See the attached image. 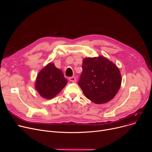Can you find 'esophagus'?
<instances>
[{"instance_id": "esophagus-1", "label": "esophagus", "mask_w": 152, "mask_h": 152, "mask_svg": "<svg viewBox=\"0 0 152 152\" xmlns=\"http://www.w3.org/2000/svg\"><path fill=\"white\" fill-rule=\"evenodd\" d=\"M69 80L71 82H73V83H75L76 81V79L75 77H69Z\"/></svg>"}]
</instances>
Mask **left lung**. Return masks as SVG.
I'll list each match as a JSON object with an SVG mask.
<instances>
[{"label": "left lung", "mask_w": 152, "mask_h": 152, "mask_svg": "<svg viewBox=\"0 0 152 152\" xmlns=\"http://www.w3.org/2000/svg\"><path fill=\"white\" fill-rule=\"evenodd\" d=\"M78 85L85 96L97 104L113 99L120 88L121 76L118 68L106 58H86Z\"/></svg>", "instance_id": "left-lung-1"}]
</instances>
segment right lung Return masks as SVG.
<instances>
[{"label":"right lung","instance_id":"add662e5","mask_svg":"<svg viewBox=\"0 0 152 152\" xmlns=\"http://www.w3.org/2000/svg\"><path fill=\"white\" fill-rule=\"evenodd\" d=\"M68 83L62 71L53 63H49L38 74L36 89L41 96L47 99L55 97Z\"/></svg>","mask_w":152,"mask_h":152}]
</instances>
